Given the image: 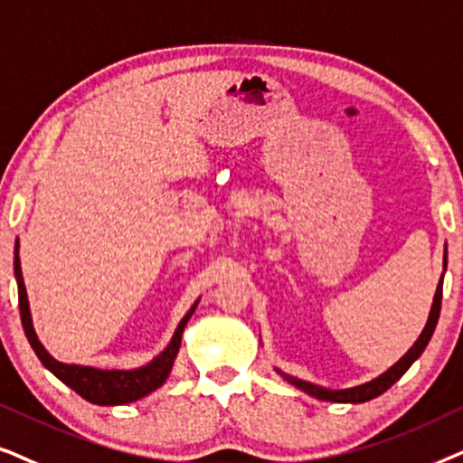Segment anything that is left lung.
Masks as SVG:
<instances>
[{
  "label": "left lung",
  "mask_w": 463,
  "mask_h": 463,
  "mask_svg": "<svg viewBox=\"0 0 463 463\" xmlns=\"http://www.w3.org/2000/svg\"><path fill=\"white\" fill-rule=\"evenodd\" d=\"M445 267H447V250H445ZM440 303H442V277L439 281V288H436V294H434V303H432V309H430V317H428V324H425V328L419 338L415 341V345L406 351V354L400 357V360L393 364L392 368H387L383 374H379L377 379L368 381V383H362V385H355V387H349V390H326V387H319L316 383H309V381H303V379H296V377H289V374H283L281 371H277L281 374L283 379L288 381V383H292L298 387V390H303L309 393V396L317 398V400H326V402H351V404H360V402H368V400L381 396V393L390 390V387L396 383V381L402 377V374L409 371L412 362L417 360L419 355L423 354V349L428 347L430 338L434 335V328L436 324H439V317H440Z\"/></svg>",
  "instance_id": "8db88e82"
}]
</instances>
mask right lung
I'll use <instances>...</instances> for the list:
<instances>
[{"label":"right lung","instance_id":"add662e5","mask_svg":"<svg viewBox=\"0 0 463 463\" xmlns=\"http://www.w3.org/2000/svg\"><path fill=\"white\" fill-rule=\"evenodd\" d=\"M14 275L18 286V309H21L24 335H27L31 347L38 354L42 364H44L54 377H59L65 385H70L73 392L80 393L84 400L101 406L135 402V400L144 398L150 392L158 390V387L167 381L171 368H174L177 351H180L184 328H186L188 319L193 317L196 305H199V300H196V303L190 307V311L182 317V322L177 324L174 338H171L163 354H158L152 362H147L146 366L133 368V371H101V368L92 366L63 364V362L54 360V357L44 349V345L38 341V335H35L33 330V322H31L27 289H24L23 281L21 258H18V239L14 245Z\"/></svg>","mask_w":463,"mask_h":463}]
</instances>
